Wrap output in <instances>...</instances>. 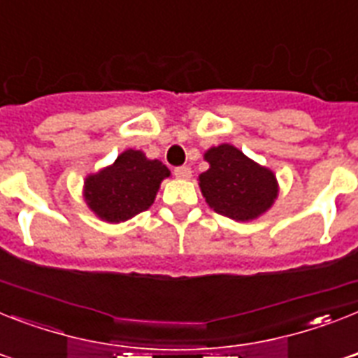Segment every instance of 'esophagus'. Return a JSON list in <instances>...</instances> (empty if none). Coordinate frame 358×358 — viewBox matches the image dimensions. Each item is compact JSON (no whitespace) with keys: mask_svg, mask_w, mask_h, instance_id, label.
<instances>
[{"mask_svg":"<svg viewBox=\"0 0 358 358\" xmlns=\"http://www.w3.org/2000/svg\"><path fill=\"white\" fill-rule=\"evenodd\" d=\"M174 174H176V178H180V180L191 178V167H189V165H182V167H176V169H174Z\"/></svg>","mask_w":358,"mask_h":358,"instance_id":"34e87169","label":"esophagus"}]
</instances>
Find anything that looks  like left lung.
Instances as JSON below:
<instances>
[{
	"label": "left lung",
	"instance_id": "1",
	"mask_svg": "<svg viewBox=\"0 0 358 358\" xmlns=\"http://www.w3.org/2000/svg\"><path fill=\"white\" fill-rule=\"evenodd\" d=\"M209 169L199 176L200 191L209 208L234 220H254L278 199L275 174L222 143L204 154Z\"/></svg>",
	"mask_w": 358,
	"mask_h": 358
}]
</instances>
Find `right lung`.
I'll return each mask as SVG.
<instances>
[{
	"label": "right lung",
	"instance_id": "1",
	"mask_svg": "<svg viewBox=\"0 0 358 358\" xmlns=\"http://www.w3.org/2000/svg\"><path fill=\"white\" fill-rule=\"evenodd\" d=\"M167 176L171 171L159 159L129 149L112 165L90 174L84 182V200L99 219L117 224L149 209Z\"/></svg>",
	"mask_w": 358,
	"mask_h": 358
}]
</instances>
